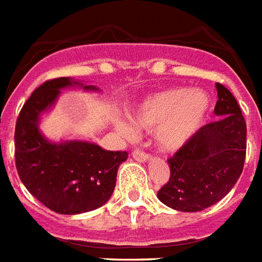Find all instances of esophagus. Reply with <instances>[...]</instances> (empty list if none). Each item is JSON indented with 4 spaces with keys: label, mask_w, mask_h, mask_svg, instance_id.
I'll return each instance as SVG.
<instances>
[{
    "label": "esophagus",
    "mask_w": 262,
    "mask_h": 262,
    "mask_svg": "<svg viewBox=\"0 0 262 262\" xmlns=\"http://www.w3.org/2000/svg\"><path fill=\"white\" fill-rule=\"evenodd\" d=\"M133 158L135 160H138V162H141V163H146L148 160L150 159L149 155H146L145 152H142V150L139 149H135L133 152Z\"/></svg>",
    "instance_id": "34e87169"
}]
</instances>
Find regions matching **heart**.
Wrapping results in <instances>:
<instances>
[{"instance_id": "1", "label": "heart", "mask_w": 262, "mask_h": 262, "mask_svg": "<svg viewBox=\"0 0 262 262\" xmlns=\"http://www.w3.org/2000/svg\"><path fill=\"white\" fill-rule=\"evenodd\" d=\"M211 96L202 89L174 88L156 92L142 99L134 107V124L154 131L155 142L162 152L171 154L186 146L211 113ZM116 128L125 137H134L133 124L116 121Z\"/></svg>"}]
</instances>
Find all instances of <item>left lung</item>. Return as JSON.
<instances>
[{"mask_svg":"<svg viewBox=\"0 0 262 262\" xmlns=\"http://www.w3.org/2000/svg\"><path fill=\"white\" fill-rule=\"evenodd\" d=\"M215 114L219 120L204 125L194 138L169 159L170 180L158 192L166 207L200 212L230 192L243 171L247 127L237 100L216 83Z\"/></svg>","mask_w":262,"mask_h":262,"instance_id":"8db88e82","label":"left lung"}]
</instances>
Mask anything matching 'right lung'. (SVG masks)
I'll return each mask as SVG.
<instances>
[{
    "label": "right lung",
    "instance_id": "obj_1",
    "mask_svg": "<svg viewBox=\"0 0 262 262\" xmlns=\"http://www.w3.org/2000/svg\"><path fill=\"white\" fill-rule=\"evenodd\" d=\"M100 92L70 76L45 82L19 113L15 128V162L19 179L43 205L61 215L97 209L110 200L127 152L103 149L78 139L51 141L40 129L41 118L54 108L61 91Z\"/></svg>",
    "mask_w": 262,
    "mask_h": 262
}]
</instances>
